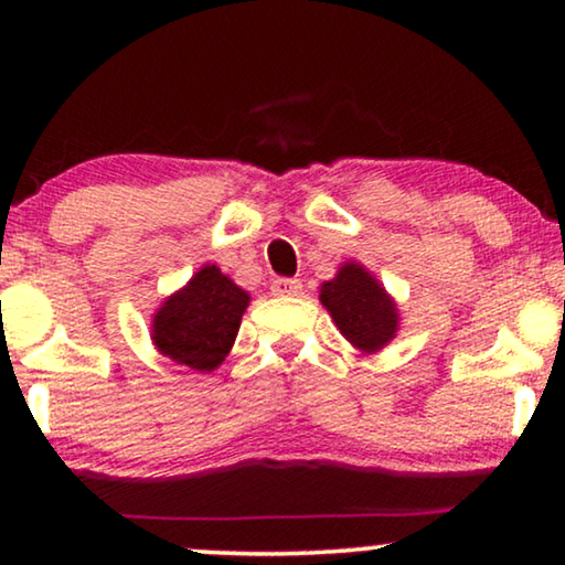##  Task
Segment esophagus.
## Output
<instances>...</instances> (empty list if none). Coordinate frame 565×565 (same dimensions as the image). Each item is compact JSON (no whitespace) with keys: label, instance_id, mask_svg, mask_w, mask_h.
I'll use <instances>...</instances> for the list:
<instances>
[{"label":"esophagus","instance_id":"esophagus-1","mask_svg":"<svg viewBox=\"0 0 565 565\" xmlns=\"http://www.w3.org/2000/svg\"><path fill=\"white\" fill-rule=\"evenodd\" d=\"M303 285L296 277H277L273 280V296H298Z\"/></svg>","mask_w":565,"mask_h":565}]
</instances>
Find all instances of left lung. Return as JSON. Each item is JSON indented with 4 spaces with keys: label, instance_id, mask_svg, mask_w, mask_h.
<instances>
[{
    "label": "left lung",
    "instance_id": "1",
    "mask_svg": "<svg viewBox=\"0 0 565 565\" xmlns=\"http://www.w3.org/2000/svg\"><path fill=\"white\" fill-rule=\"evenodd\" d=\"M321 303L358 350L375 352L396 334V303L375 277L354 262H347L334 280L321 285Z\"/></svg>",
    "mask_w": 565,
    "mask_h": 565
}]
</instances>
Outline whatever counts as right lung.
<instances>
[{"mask_svg": "<svg viewBox=\"0 0 565 565\" xmlns=\"http://www.w3.org/2000/svg\"><path fill=\"white\" fill-rule=\"evenodd\" d=\"M249 296L215 265H207L153 316L151 339L177 365L211 373L238 334Z\"/></svg>", "mask_w": 565, "mask_h": 565, "instance_id": "right-lung-1", "label": "right lung"}]
</instances>
